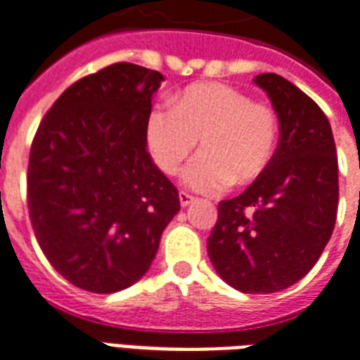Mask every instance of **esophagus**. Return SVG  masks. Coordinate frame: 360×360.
I'll use <instances>...</instances> for the list:
<instances>
[{
	"instance_id": "esophagus-1",
	"label": "esophagus",
	"mask_w": 360,
	"mask_h": 360,
	"mask_svg": "<svg viewBox=\"0 0 360 360\" xmlns=\"http://www.w3.org/2000/svg\"><path fill=\"white\" fill-rule=\"evenodd\" d=\"M192 200H194V196H192V194H188V192H185V191L179 192V202L183 207H186L188 204H192Z\"/></svg>"
}]
</instances>
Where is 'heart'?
I'll return each mask as SVG.
<instances>
[{
  "mask_svg": "<svg viewBox=\"0 0 360 360\" xmlns=\"http://www.w3.org/2000/svg\"><path fill=\"white\" fill-rule=\"evenodd\" d=\"M172 105H156L147 122V143L156 166L177 174L186 156L200 153L183 172V183L198 192L245 185L264 174L279 141L278 113L245 92L205 82L183 90Z\"/></svg>",
  "mask_w": 360,
  "mask_h": 360,
  "instance_id": "obj_1",
  "label": "heart"
}]
</instances>
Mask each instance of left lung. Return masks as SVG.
<instances>
[{"mask_svg":"<svg viewBox=\"0 0 360 360\" xmlns=\"http://www.w3.org/2000/svg\"><path fill=\"white\" fill-rule=\"evenodd\" d=\"M255 82L278 113V149L264 174L219 204L207 255L230 287L268 295L300 281L330 240L338 158L328 119L309 96L276 73Z\"/></svg>","mask_w":360,"mask_h":360,"instance_id":"1","label":"left lung"}]
</instances>
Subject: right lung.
<instances>
[{"mask_svg":"<svg viewBox=\"0 0 360 360\" xmlns=\"http://www.w3.org/2000/svg\"><path fill=\"white\" fill-rule=\"evenodd\" d=\"M164 77L107 65L73 82L35 131L27 210L41 251L79 289L109 295L141 279L179 211V192L147 153Z\"/></svg>","mask_w":360,"mask_h":360,"instance_id":"1","label":"right lung"}]
</instances>
